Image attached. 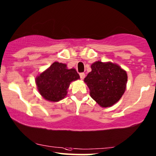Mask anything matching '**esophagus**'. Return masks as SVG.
Masks as SVG:
<instances>
[{
	"label": "esophagus",
	"mask_w": 156,
	"mask_h": 156,
	"mask_svg": "<svg viewBox=\"0 0 156 156\" xmlns=\"http://www.w3.org/2000/svg\"><path fill=\"white\" fill-rule=\"evenodd\" d=\"M80 78L82 79V80H84V77H85V74H84V73H83V72L80 74Z\"/></svg>",
	"instance_id": "34e87169"
}]
</instances>
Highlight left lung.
Returning <instances> with one entry per match:
<instances>
[{
	"label": "left lung",
	"instance_id": "left-lung-1",
	"mask_svg": "<svg viewBox=\"0 0 156 156\" xmlns=\"http://www.w3.org/2000/svg\"><path fill=\"white\" fill-rule=\"evenodd\" d=\"M91 69L84 80L90 89L91 98L102 108L112 106L126 89V72L118 64L100 61L93 63Z\"/></svg>",
	"mask_w": 156,
	"mask_h": 156
}]
</instances>
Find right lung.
Segmentation results:
<instances>
[{
	"instance_id": "right-lung-1",
	"label": "right lung",
	"mask_w": 156,
	"mask_h": 156,
	"mask_svg": "<svg viewBox=\"0 0 156 156\" xmlns=\"http://www.w3.org/2000/svg\"><path fill=\"white\" fill-rule=\"evenodd\" d=\"M80 78L76 69H69L66 64L56 62L36 76V83L38 92L45 100L58 102L66 97L70 83Z\"/></svg>"
}]
</instances>
